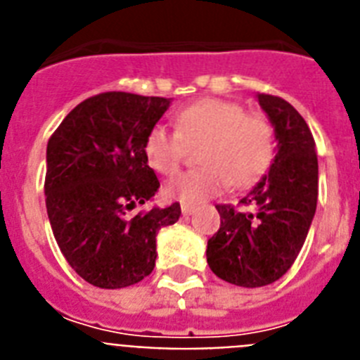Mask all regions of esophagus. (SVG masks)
Returning a JSON list of instances; mask_svg holds the SVG:
<instances>
[{
    "mask_svg": "<svg viewBox=\"0 0 360 360\" xmlns=\"http://www.w3.org/2000/svg\"><path fill=\"white\" fill-rule=\"evenodd\" d=\"M195 211H196V205H193V203H182V212L186 216L193 214Z\"/></svg>",
    "mask_w": 360,
    "mask_h": 360,
    "instance_id": "obj_1",
    "label": "esophagus"
}]
</instances>
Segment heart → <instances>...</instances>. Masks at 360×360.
Masks as SVG:
<instances>
[{
    "label": "heart",
    "mask_w": 360,
    "mask_h": 360,
    "mask_svg": "<svg viewBox=\"0 0 360 360\" xmlns=\"http://www.w3.org/2000/svg\"><path fill=\"white\" fill-rule=\"evenodd\" d=\"M202 167L167 186L173 198L198 203L229 186L247 189L269 171L276 157L274 126L262 111L225 98H203L176 115V131L155 124L144 139V157L157 173L173 176L182 167L187 144H200Z\"/></svg>",
    "instance_id": "1"
}]
</instances>
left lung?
<instances>
[{"mask_svg":"<svg viewBox=\"0 0 360 360\" xmlns=\"http://www.w3.org/2000/svg\"><path fill=\"white\" fill-rule=\"evenodd\" d=\"M274 126L278 153L269 174L240 205H216L218 232L207 241V263L224 281L236 287H265L294 265L316 214L319 167L316 141L292 104L276 95H257Z\"/></svg>","mask_w":360,"mask_h":360,"instance_id":"obj_1","label":"left lung"}]
</instances>
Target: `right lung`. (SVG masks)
Listing matches in <instances>:
<instances>
[{
	"mask_svg": "<svg viewBox=\"0 0 360 360\" xmlns=\"http://www.w3.org/2000/svg\"><path fill=\"white\" fill-rule=\"evenodd\" d=\"M169 103L104 91L77 104L50 136V225L68 265L94 287L124 288L151 274L158 231L182 214L173 203L129 216L160 187L144 157V139Z\"/></svg>",
	"mask_w": 360,
	"mask_h": 360,
	"instance_id": "add662e5",
	"label": "right lung"
}]
</instances>
